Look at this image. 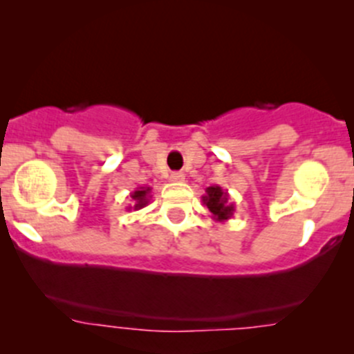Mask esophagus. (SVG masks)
<instances>
[{
    "label": "esophagus",
    "instance_id": "34e87169",
    "mask_svg": "<svg viewBox=\"0 0 354 354\" xmlns=\"http://www.w3.org/2000/svg\"><path fill=\"white\" fill-rule=\"evenodd\" d=\"M171 181H174V183H183L185 181V174L183 173H173L169 176Z\"/></svg>",
    "mask_w": 354,
    "mask_h": 354
}]
</instances>
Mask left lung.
<instances>
[{
  "label": "left lung",
  "mask_w": 354,
  "mask_h": 354,
  "mask_svg": "<svg viewBox=\"0 0 354 354\" xmlns=\"http://www.w3.org/2000/svg\"><path fill=\"white\" fill-rule=\"evenodd\" d=\"M203 205L209 209L212 214L214 221L219 223H226L233 217L234 214V203L230 200V194L219 187V185H212L205 190V195L202 197Z\"/></svg>",
  "instance_id": "8db88e82"
}]
</instances>
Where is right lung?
I'll list each match as a JSON object with an SVG mask.
<instances>
[{
  "instance_id": "right-lung-1",
  "label": "right lung",
  "mask_w": 354,
  "mask_h": 354,
  "mask_svg": "<svg viewBox=\"0 0 354 354\" xmlns=\"http://www.w3.org/2000/svg\"><path fill=\"white\" fill-rule=\"evenodd\" d=\"M152 188L151 187H138L137 190L131 192L130 197L133 202L127 207V210H140L142 207L147 205L152 198Z\"/></svg>"
}]
</instances>
